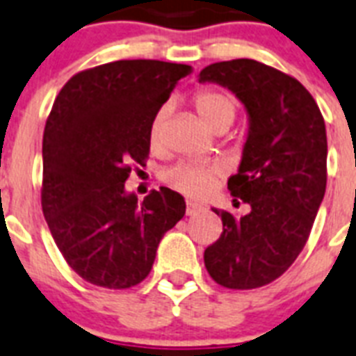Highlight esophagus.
I'll use <instances>...</instances> for the list:
<instances>
[{"label":"esophagus","instance_id":"esophagus-1","mask_svg":"<svg viewBox=\"0 0 356 356\" xmlns=\"http://www.w3.org/2000/svg\"><path fill=\"white\" fill-rule=\"evenodd\" d=\"M203 204L195 203V201H186V216H195V213L203 212Z\"/></svg>","mask_w":356,"mask_h":356}]
</instances>
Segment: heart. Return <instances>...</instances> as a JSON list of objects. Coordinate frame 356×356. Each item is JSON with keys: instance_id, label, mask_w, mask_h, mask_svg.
Listing matches in <instances>:
<instances>
[{"instance_id": "obj_1", "label": "heart", "mask_w": 356, "mask_h": 356, "mask_svg": "<svg viewBox=\"0 0 356 356\" xmlns=\"http://www.w3.org/2000/svg\"><path fill=\"white\" fill-rule=\"evenodd\" d=\"M195 111L208 128L216 131L218 128L230 126L236 117V100L230 95L216 89H203L193 97ZM163 133V111H159L149 124V144L153 148L161 143ZM221 175L219 166H203V164L181 163L166 173V181L175 190L186 195H203L210 190L213 181Z\"/></svg>"}]
</instances>
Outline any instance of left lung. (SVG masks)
<instances>
[{
    "label": "left lung",
    "instance_id": "left-lung-1",
    "mask_svg": "<svg viewBox=\"0 0 356 356\" xmlns=\"http://www.w3.org/2000/svg\"><path fill=\"white\" fill-rule=\"evenodd\" d=\"M199 82L232 91L248 115L243 157L228 190L250 212L234 218L212 208L223 234L204 250V267L227 289L263 287L307 243L327 183L325 122L296 78L256 60L212 63Z\"/></svg>",
    "mask_w": 356,
    "mask_h": 356
}]
</instances>
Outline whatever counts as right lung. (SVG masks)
Segmentation results:
<instances>
[{
	"mask_svg": "<svg viewBox=\"0 0 356 356\" xmlns=\"http://www.w3.org/2000/svg\"><path fill=\"white\" fill-rule=\"evenodd\" d=\"M184 63L118 60L74 74L43 131L42 208L54 243L78 276L129 289L149 274L161 239L186 212L161 186L144 201L126 192L129 164L149 153V124Z\"/></svg>",
	"mask_w": 356,
	"mask_h": 356,
	"instance_id": "add662e5",
	"label": "right lung"
}]
</instances>
